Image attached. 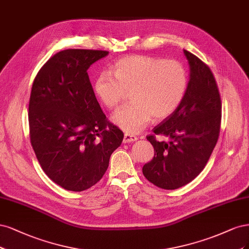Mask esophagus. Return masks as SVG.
I'll use <instances>...</instances> for the list:
<instances>
[{"label":"esophagus","instance_id":"34e87169","mask_svg":"<svg viewBox=\"0 0 249 249\" xmlns=\"http://www.w3.org/2000/svg\"><path fill=\"white\" fill-rule=\"evenodd\" d=\"M138 141V136H135L134 134L131 133H125L124 134V139H123V142H132Z\"/></svg>","mask_w":249,"mask_h":249}]
</instances>
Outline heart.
I'll use <instances>...</instances> for the list:
<instances>
[{"instance_id":"b5f03b06","label":"heart","mask_w":249,"mask_h":249,"mask_svg":"<svg viewBox=\"0 0 249 249\" xmlns=\"http://www.w3.org/2000/svg\"><path fill=\"white\" fill-rule=\"evenodd\" d=\"M109 72L96 76L93 90L107 109H116L131 92L132 102L119 109L113 121L126 132H138L152 118L166 119L186 95L188 76L176 60L132 54L118 60Z\"/></svg>"}]
</instances>
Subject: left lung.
<instances>
[{
    "label": "left lung",
    "instance_id": "left-lung-1",
    "mask_svg": "<svg viewBox=\"0 0 249 249\" xmlns=\"http://www.w3.org/2000/svg\"><path fill=\"white\" fill-rule=\"evenodd\" d=\"M190 66L186 95L179 108L154 127L147 140L154 147V157L142 166V174L155 186L177 189L202 172L219 138L221 99L209 66L184 50ZM156 135L170 136L159 142Z\"/></svg>",
    "mask_w": 249,
    "mask_h": 249
}]
</instances>
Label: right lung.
<instances>
[{"label":"right lung","instance_id":"obj_1","mask_svg":"<svg viewBox=\"0 0 249 249\" xmlns=\"http://www.w3.org/2000/svg\"><path fill=\"white\" fill-rule=\"evenodd\" d=\"M107 53L61 51L40 68L32 86L31 145L47 177L66 190L83 191L99 182L124 138L103 114L87 72Z\"/></svg>","mask_w":249,"mask_h":249}]
</instances>
